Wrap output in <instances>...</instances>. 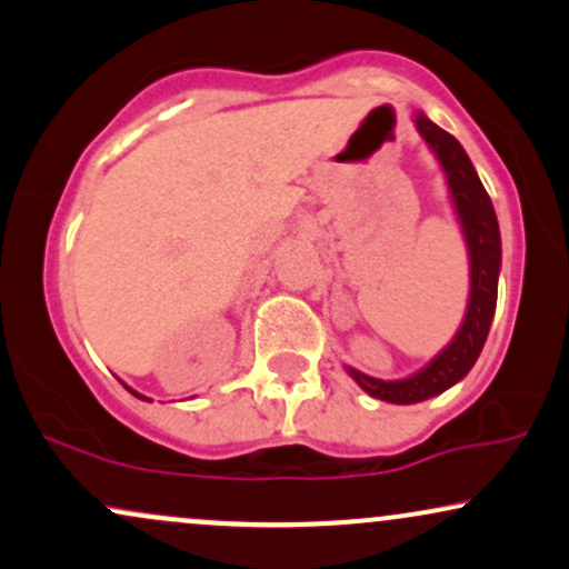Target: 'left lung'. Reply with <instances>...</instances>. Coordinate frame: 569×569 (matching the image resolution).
<instances>
[{
    "label": "left lung",
    "mask_w": 569,
    "mask_h": 569,
    "mask_svg": "<svg viewBox=\"0 0 569 569\" xmlns=\"http://www.w3.org/2000/svg\"><path fill=\"white\" fill-rule=\"evenodd\" d=\"M416 127L439 157V162H442L452 199H456V210L460 216V223H463L466 244H469L471 258V296L469 311H466L463 327L458 330L456 340L426 370H420L418 376L407 380H378L362 376L357 370H349L353 380L370 397L393 405L423 402V399L437 397V393L450 389L452 383H458L471 370L473 362H477L479 353H482L498 303L500 231L490 197H487L482 180H479L477 170H473L469 153L463 151V146L450 132L433 124L423 113L416 117Z\"/></svg>",
    "instance_id": "1"
}]
</instances>
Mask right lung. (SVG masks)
Returning <instances> with one entry per match:
<instances>
[{
	"mask_svg": "<svg viewBox=\"0 0 569 569\" xmlns=\"http://www.w3.org/2000/svg\"><path fill=\"white\" fill-rule=\"evenodd\" d=\"M132 393H136V391H132ZM136 397H140V393H136ZM140 399H143V397H140Z\"/></svg>",
	"mask_w": 569,
	"mask_h": 569,
	"instance_id": "right-lung-1",
	"label": "right lung"
}]
</instances>
